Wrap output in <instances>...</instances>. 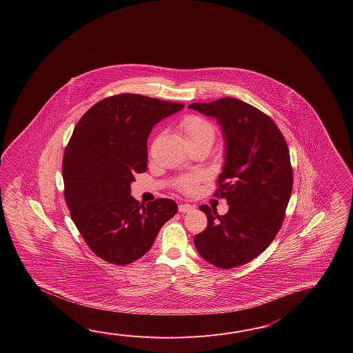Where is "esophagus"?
<instances>
[{
  "label": "esophagus",
  "instance_id": "1",
  "mask_svg": "<svg viewBox=\"0 0 353 353\" xmlns=\"http://www.w3.org/2000/svg\"><path fill=\"white\" fill-rule=\"evenodd\" d=\"M193 210H194V207L190 205V204H180L179 205V212H181V213H187V212Z\"/></svg>",
  "mask_w": 353,
  "mask_h": 353
}]
</instances>
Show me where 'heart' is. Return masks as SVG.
I'll return each mask as SVG.
<instances>
[{
	"mask_svg": "<svg viewBox=\"0 0 353 353\" xmlns=\"http://www.w3.org/2000/svg\"><path fill=\"white\" fill-rule=\"evenodd\" d=\"M180 128L185 136L188 143H193L198 141H210L212 143L214 139V126L210 121L196 114H189L180 122ZM202 179L201 175H189L179 180L178 185L184 192H193L198 181Z\"/></svg>",
	"mask_w": 353,
	"mask_h": 353,
	"instance_id": "heart-1",
	"label": "heart"
}]
</instances>
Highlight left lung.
<instances>
[{"instance_id":"8db88e82","label":"left lung","mask_w":353,"mask_h":353,"mask_svg":"<svg viewBox=\"0 0 353 353\" xmlns=\"http://www.w3.org/2000/svg\"><path fill=\"white\" fill-rule=\"evenodd\" d=\"M188 108L216 119L222 128L225 165L216 195L230 205L223 216L199 207L208 225L195 234V248L216 268H237L263 252L281 227L293 189L289 149L274 121L240 99L221 98Z\"/></svg>"}]
</instances>
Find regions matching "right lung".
<instances>
[{
    "label": "right lung",
    "instance_id": "1",
    "mask_svg": "<svg viewBox=\"0 0 353 353\" xmlns=\"http://www.w3.org/2000/svg\"><path fill=\"white\" fill-rule=\"evenodd\" d=\"M183 107L119 94L92 105L75 126L63 159L64 196L85 243L107 263L122 266L143 257L178 212L166 198L140 204L131 183L148 168L152 128Z\"/></svg>",
    "mask_w": 353,
    "mask_h": 353
}]
</instances>
